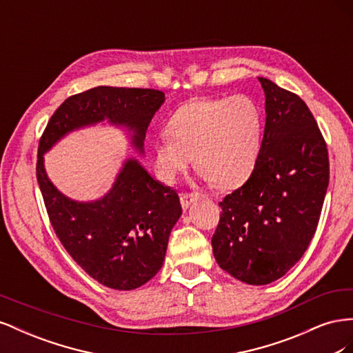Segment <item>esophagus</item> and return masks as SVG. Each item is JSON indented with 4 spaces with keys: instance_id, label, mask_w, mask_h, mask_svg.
<instances>
[{
    "instance_id": "obj_1",
    "label": "esophagus",
    "mask_w": 353,
    "mask_h": 353,
    "mask_svg": "<svg viewBox=\"0 0 353 353\" xmlns=\"http://www.w3.org/2000/svg\"><path fill=\"white\" fill-rule=\"evenodd\" d=\"M197 197H199V194H196V193H184V194H181V206H183L184 210H187L188 206H190L191 203H193Z\"/></svg>"
}]
</instances>
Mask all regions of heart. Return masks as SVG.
I'll list each match as a JSON object with an SVG mask.
<instances>
[{
	"label": "heart",
	"mask_w": 353,
	"mask_h": 353,
	"mask_svg": "<svg viewBox=\"0 0 353 353\" xmlns=\"http://www.w3.org/2000/svg\"><path fill=\"white\" fill-rule=\"evenodd\" d=\"M261 112L248 95L194 99L170 116L166 132L153 143L154 165L174 183L194 156V166L218 188L241 184L259 153Z\"/></svg>",
	"instance_id": "1"
}]
</instances>
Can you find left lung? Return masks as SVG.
Segmentation results:
<instances>
[{"label": "left lung", "instance_id": "obj_1", "mask_svg": "<svg viewBox=\"0 0 353 353\" xmlns=\"http://www.w3.org/2000/svg\"><path fill=\"white\" fill-rule=\"evenodd\" d=\"M265 131L254 169L223 197L212 237L215 259L234 279L265 285L296 265L311 243L328 187L324 137L297 94L258 78Z\"/></svg>", "mask_w": 353, "mask_h": 353}]
</instances>
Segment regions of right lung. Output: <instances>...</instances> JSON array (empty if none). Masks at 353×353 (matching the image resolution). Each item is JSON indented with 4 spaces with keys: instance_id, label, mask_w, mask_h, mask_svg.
<instances>
[{
    "instance_id": "1",
    "label": "right lung",
    "mask_w": 353,
    "mask_h": 353,
    "mask_svg": "<svg viewBox=\"0 0 353 353\" xmlns=\"http://www.w3.org/2000/svg\"><path fill=\"white\" fill-rule=\"evenodd\" d=\"M163 101L165 94L152 88H91L63 101L39 140L37 179L51 227L73 261L114 290H134L162 268L170 230L183 213L178 193L130 159L103 199L73 201L48 179L42 154L65 134L104 119L132 130L143 152L148 123Z\"/></svg>"
}]
</instances>
